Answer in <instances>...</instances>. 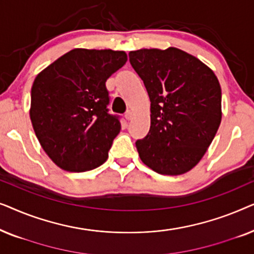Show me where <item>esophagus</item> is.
Wrapping results in <instances>:
<instances>
[{
	"instance_id": "obj_1",
	"label": "esophagus",
	"mask_w": 254,
	"mask_h": 254,
	"mask_svg": "<svg viewBox=\"0 0 254 254\" xmlns=\"http://www.w3.org/2000/svg\"><path fill=\"white\" fill-rule=\"evenodd\" d=\"M125 118H126L127 120H130L131 118H133V112H131V111H127V112L125 113Z\"/></svg>"
}]
</instances>
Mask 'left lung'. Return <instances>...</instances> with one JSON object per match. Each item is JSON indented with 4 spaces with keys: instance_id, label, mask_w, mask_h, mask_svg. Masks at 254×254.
<instances>
[{
    "instance_id": "1",
    "label": "left lung",
    "mask_w": 254,
    "mask_h": 254,
    "mask_svg": "<svg viewBox=\"0 0 254 254\" xmlns=\"http://www.w3.org/2000/svg\"><path fill=\"white\" fill-rule=\"evenodd\" d=\"M129 62L151 103L150 129L135 142L141 161L161 175L190 171L220 127L217 77L199 59L175 47L129 52Z\"/></svg>"
}]
</instances>
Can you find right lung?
<instances>
[{
  "label": "right lung",
  "mask_w": 254,
  "mask_h": 254,
  "mask_svg": "<svg viewBox=\"0 0 254 254\" xmlns=\"http://www.w3.org/2000/svg\"><path fill=\"white\" fill-rule=\"evenodd\" d=\"M126 61L123 51L76 48L34 79L31 123L45 152L61 169L89 171L109 157L121 124L120 116L107 109L106 81Z\"/></svg>",
  "instance_id": "right-lung-1"
}]
</instances>
